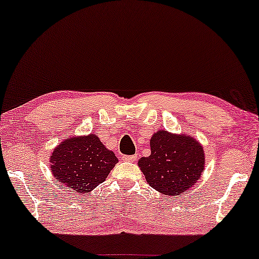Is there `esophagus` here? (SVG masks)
<instances>
[{"label": "esophagus", "instance_id": "esophagus-1", "mask_svg": "<svg viewBox=\"0 0 259 259\" xmlns=\"http://www.w3.org/2000/svg\"><path fill=\"white\" fill-rule=\"evenodd\" d=\"M137 154H133V156H122L121 159L123 162H136L137 160Z\"/></svg>", "mask_w": 259, "mask_h": 259}]
</instances>
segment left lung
I'll list each match as a JSON object with an SVG mask.
<instances>
[{"label": "left lung", "instance_id": "obj_1", "mask_svg": "<svg viewBox=\"0 0 259 259\" xmlns=\"http://www.w3.org/2000/svg\"><path fill=\"white\" fill-rule=\"evenodd\" d=\"M150 146L151 154L142 157L138 165L153 189L176 196L199 181L204 167V151L193 137L157 131Z\"/></svg>", "mask_w": 259, "mask_h": 259}]
</instances>
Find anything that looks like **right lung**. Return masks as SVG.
<instances>
[{
	"mask_svg": "<svg viewBox=\"0 0 259 259\" xmlns=\"http://www.w3.org/2000/svg\"><path fill=\"white\" fill-rule=\"evenodd\" d=\"M50 160L56 182L80 194L102 183L119 162L95 134L68 138L56 147Z\"/></svg>",
	"mask_w": 259,
	"mask_h": 259,
	"instance_id": "add662e5",
	"label": "right lung"
}]
</instances>
